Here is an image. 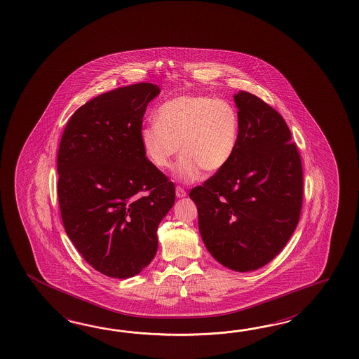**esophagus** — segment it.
Returning <instances> with one entry per match:
<instances>
[{
	"instance_id": "esophagus-1",
	"label": "esophagus",
	"mask_w": 359,
	"mask_h": 359,
	"mask_svg": "<svg viewBox=\"0 0 359 359\" xmlns=\"http://www.w3.org/2000/svg\"><path fill=\"white\" fill-rule=\"evenodd\" d=\"M185 196H187L185 189L182 188V187H176V197H177V198H183Z\"/></svg>"
}]
</instances>
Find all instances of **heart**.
I'll return each mask as SVG.
<instances>
[{
    "label": "heart",
    "instance_id": "b5f03b06",
    "mask_svg": "<svg viewBox=\"0 0 359 359\" xmlns=\"http://www.w3.org/2000/svg\"><path fill=\"white\" fill-rule=\"evenodd\" d=\"M156 121L140 130L147 160L158 170L171 168L179 151L176 176L196 180L202 170L215 174L236 154L239 137L238 111L233 104L208 95H182L161 104Z\"/></svg>",
    "mask_w": 359,
    "mask_h": 359
}]
</instances>
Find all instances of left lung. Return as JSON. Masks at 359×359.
<instances>
[{"label": "left lung", "mask_w": 359, "mask_h": 359, "mask_svg": "<svg viewBox=\"0 0 359 359\" xmlns=\"http://www.w3.org/2000/svg\"><path fill=\"white\" fill-rule=\"evenodd\" d=\"M239 137L231 162L189 197L210 254L236 271H256L286 246L303 205V165L283 117L241 91Z\"/></svg>", "instance_id": "1"}]
</instances>
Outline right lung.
<instances>
[{
	"mask_svg": "<svg viewBox=\"0 0 359 359\" xmlns=\"http://www.w3.org/2000/svg\"><path fill=\"white\" fill-rule=\"evenodd\" d=\"M160 94L140 82L83 104L64 128L57 198L64 228L82 257L111 278L151 264L157 228L175 202V185L144 154L147 105Z\"/></svg>",
	"mask_w": 359,
	"mask_h": 359,
	"instance_id": "right-lung-1",
	"label": "right lung"
}]
</instances>
